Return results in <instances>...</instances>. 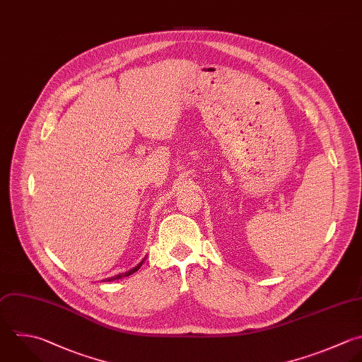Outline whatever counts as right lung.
<instances>
[{
    "label": "right lung",
    "instance_id": "1",
    "mask_svg": "<svg viewBox=\"0 0 362 362\" xmlns=\"http://www.w3.org/2000/svg\"><path fill=\"white\" fill-rule=\"evenodd\" d=\"M143 262H144V259L136 266V267H133V269H130L129 272H126V273H120V274H116V276H113V277H109V279H106V280H103V281H113V280H117V279H122V277H127V276H130V274H133L134 272H137L140 267H141V264H143Z\"/></svg>",
    "mask_w": 362,
    "mask_h": 362
}]
</instances>
